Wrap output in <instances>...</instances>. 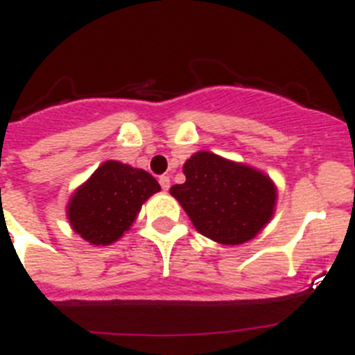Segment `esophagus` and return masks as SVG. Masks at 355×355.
Instances as JSON below:
<instances>
[{
	"label": "esophagus",
	"mask_w": 355,
	"mask_h": 355,
	"mask_svg": "<svg viewBox=\"0 0 355 355\" xmlns=\"http://www.w3.org/2000/svg\"><path fill=\"white\" fill-rule=\"evenodd\" d=\"M159 184H162L163 190H168L171 188V178L168 175H159Z\"/></svg>",
	"instance_id": "obj_1"
}]
</instances>
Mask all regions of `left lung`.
Wrapping results in <instances>:
<instances>
[{"label": "left lung", "mask_w": 355, "mask_h": 355, "mask_svg": "<svg viewBox=\"0 0 355 355\" xmlns=\"http://www.w3.org/2000/svg\"><path fill=\"white\" fill-rule=\"evenodd\" d=\"M187 181L171 193L200 234L224 245L252 240L274 215L277 188L266 174L243 163L199 150L184 162Z\"/></svg>", "instance_id": "left-lung-1"}]
</instances>
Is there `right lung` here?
<instances>
[{
	"mask_svg": "<svg viewBox=\"0 0 355 355\" xmlns=\"http://www.w3.org/2000/svg\"><path fill=\"white\" fill-rule=\"evenodd\" d=\"M159 190L149 172L108 159L72 193L69 224L92 245H110L126 233L144 202Z\"/></svg>",
	"mask_w": 355,
	"mask_h": 355,
	"instance_id": "right-lung-1",
	"label": "right lung"
}]
</instances>
